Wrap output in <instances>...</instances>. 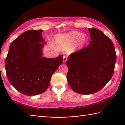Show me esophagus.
I'll use <instances>...</instances> for the list:
<instances>
[{
	"label": "esophagus",
	"mask_w": 125,
	"mask_h": 125,
	"mask_svg": "<svg viewBox=\"0 0 125 125\" xmlns=\"http://www.w3.org/2000/svg\"><path fill=\"white\" fill-rule=\"evenodd\" d=\"M67 60V57L66 56H64L63 57V62L65 63L66 62Z\"/></svg>",
	"instance_id": "1"
}]
</instances>
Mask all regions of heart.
Wrapping results in <instances>:
<instances>
[{
	"label": "heart",
	"mask_w": 125,
	"mask_h": 125,
	"mask_svg": "<svg viewBox=\"0 0 125 125\" xmlns=\"http://www.w3.org/2000/svg\"><path fill=\"white\" fill-rule=\"evenodd\" d=\"M88 37L80 32L73 31L56 35L55 38L57 47L62 50H66L72 53L81 49L87 43Z\"/></svg>",
	"instance_id": "obj_1"
}]
</instances>
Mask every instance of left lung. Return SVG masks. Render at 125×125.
I'll return each instance as SVG.
<instances>
[{
	"mask_svg": "<svg viewBox=\"0 0 125 125\" xmlns=\"http://www.w3.org/2000/svg\"><path fill=\"white\" fill-rule=\"evenodd\" d=\"M91 39L88 46L71 54L66 62L67 80L79 94L97 92L112 78L116 60L112 41L101 31L88 29Z\"/></svg>",
	"mask_w": 125,
	"mask_h": 125,
	"instance_id": "1",
	"label": "left lung"
}]
</instances>
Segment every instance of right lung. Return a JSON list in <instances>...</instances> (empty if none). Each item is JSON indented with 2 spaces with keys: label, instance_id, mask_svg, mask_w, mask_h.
<instances>
[{
  "label": "right lung",
  "instance_id": "add662e5",
  "mask_svg": "<svg viewBox=\"0 0 125 125\" xmlns=\"http://www.w3.org/2000/svg\"><path fill=\"white\" fill-rule=\"evenodd\" d=\"M42 30H30L11 43L6 59L5 68L10 83L28 96L44 92L52 75L63 62V55L54 58L43 57L45 42Z\"/></svg>",
  "mask_w": 125,
  "mask_h": 125
}]
</instances>
